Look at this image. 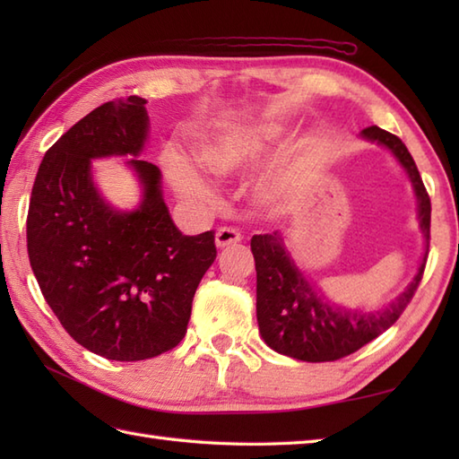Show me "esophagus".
<instances>
[{
    "label": "esophagus",
    "instance_id": "34e87169",
    "mask_svg": "<svg viewBox=\"0 0 459 459\" xmlns=\"http://www.w3.org/2000/svg\"><path fill=\"white\" fill-rule=\"evenodd\" d=\"M242 240V235L238 230L235 229H219L217 235H214V245H217V248H227V247H232V245H238V242Z\"/></svg>",
    "mask_w": 459,
    "mask_h": 459
}]
</instances>
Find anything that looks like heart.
<instances>
[{
	"instance_id": "heart-1",
	"label": "heart",
	"mask_w": 459,
	"mask_h": 459,
	"mask_svg": "<svg viewBox=\"0 0 459 459\" xmlns=\"http://www.w3.org/2000/svg\"><path fill=\"white\" fill-rule=\"evenodd\" d=\"M280 140V132L272 126H252V128H235L204 135L201 140L197 153L203 168L217 178H235L250 171L260 160L270 152L272 145ZM298 163H309L314 160V152L309 145H301L291 155ZM163 168L169 175V181L175 191L189 199H211L212 189L211 183L204 178L197 163L185 158L179 152L165 150ZM284 173H278L270 181L264 183L262 193L272 197L280 187Z\"/></svg>"
}]
</instances>
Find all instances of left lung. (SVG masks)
<instances>
[{"label":"left lung","mask_w":459,"mask_h":459,"mask_svg":"<svg viewBox=\"0 0 459 459\" xmlns=\"http://www.w3.org/2000/svg\"><path fill=\"white\" fill-rule=\"evenodd\" d=\"M360 138L383 145L412 183L418 227L424 235V255L411 284L383 309H351L331 301L296 264L280 230L255 235L250 250L256 264V319L264 343L306 363L337 360L370 343L401 317L420 284L430 247V197L424 189L412 155L396 135L378 126L360 132Z\"/></svg>","instance_id":"left-lung-1"}]
</instances>
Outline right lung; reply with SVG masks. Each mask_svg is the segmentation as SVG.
<instances>
[{"instance_id": "add662e5", "label": "right lung", "mask_w": 459, "mask_h": 459, "mask_svg": "<svg viewBox=\"0 0 459 459\" xmlns=\"http://www.w3.org/2000/svg\"><path fill=\"white\" fill-rule=\"evenodd\" d=\"M148 138L140 96L99 106L45 153L29 203V262L48 307L76 343L110 360L178 345L217 258L212 230L187 237L175 227L160 168L140 160ZM108 157H126L139 179L134 210L114 208L93 181L91 161Z\"/></svg>"}]
</instances>
